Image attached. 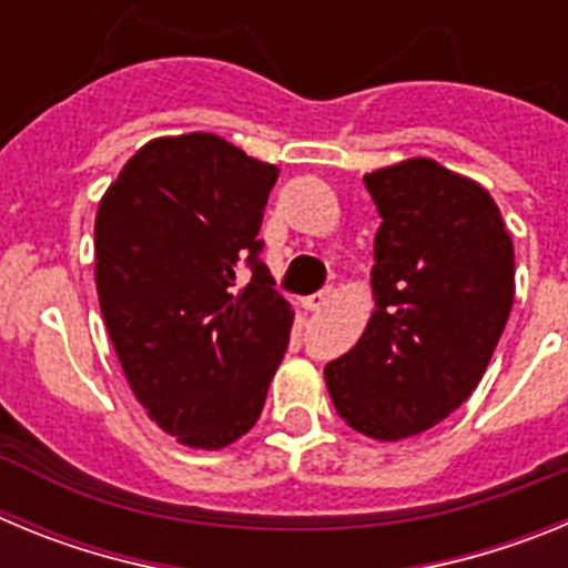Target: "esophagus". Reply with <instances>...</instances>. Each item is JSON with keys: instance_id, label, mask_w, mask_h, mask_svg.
I'll use <instances>...</instances> for the list:
<instances>
[{"instance_id": "obj_1", "label": "esophagus", "mask_w": 568, "mask_h": 568, "mask_svg": "<svg viewBox=\"0 0 568 568\" xmlns=\"http://www.w3.org/2000/svg\"><path fill=\"white\" fill-rule=\"evenodd\" d=\"M329 301H333V290H321V293H313V295H307V298H301V307L321 310V307H327Z\"/></svg>"}]
</instances>
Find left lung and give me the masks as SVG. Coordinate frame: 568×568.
Returning <instances> with one entry per match:
<instances>
[{"mask_svg":"<svg viewBox=\"0 0 568 568\" xmlns=\"http://www.w3.org/2000/svg\"><path fill=\"white\" fill-rule=\"evenodd\" d=\"M364 184L381 213L375 310L324 381L346 426L400 440L453 415L484 378L515 301V247L489 190L435 159Z\"/></svg>","mask_w":568,"mask_h":568,"instance_id":"8db88e82","label":"left lung"}]
</instances>
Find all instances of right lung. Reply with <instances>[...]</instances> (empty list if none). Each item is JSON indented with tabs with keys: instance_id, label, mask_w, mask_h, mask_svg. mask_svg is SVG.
<instances>
[{
	"instance_id": "right-lung-1",
	"label": "right lung",
	"mask_w": 568,
	"mask_h": 568,
	"mask_svg": "<svg viewBox=\"0 0 568 568\" xmlns=\"http://www.w3.org/2000/svg\"><path fill=\"white\" fill-rule=\"evenodd\" d=\"M278 168L215 133L150 139L104 190L97 293L119 364L155 426L215 453L258 420L295 310L261 264ZM247 263L254 275L237 284Z\"/></svg>"
}]
</instances>
